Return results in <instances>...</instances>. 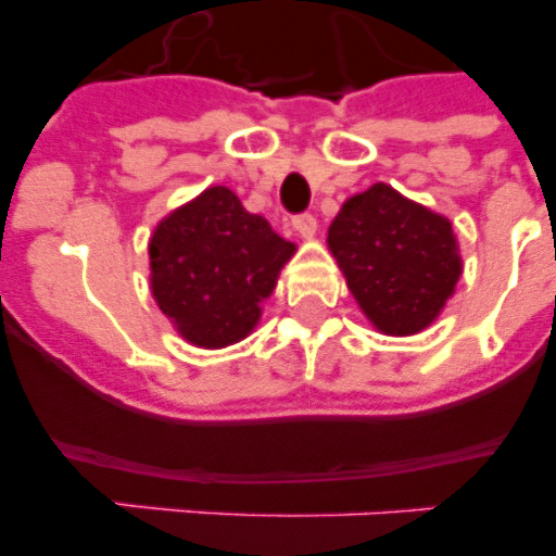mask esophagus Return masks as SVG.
<instances>
[{
    "label": "esophagus",
    "instance_id": "obj_1",
    "mask_svg": "<svg viewBox=\"0 0 556 556\" xmlns=\"http://www.w3.org/2000/svg\"><path fill=\"white\" fill-rule=\"evenodd\" d=\"M292 228L298 230V236H303V239H314V233H317V219H314L312 214H301V217L292 219Z\"/></svg>",
    "mask_w": 556,
    "mask_h": 556
}]
</instances>
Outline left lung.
Wrapping results in <instances>:
<instances>
[{"mask_svg": "<svg viewBox=\"0 0 556 556\" xmlns=\"http://www.w3.org/2000/svg\"><path fill=\"white\" fill-rule=\"evenodd\" d=\"M328 250L362 314L387 337L426 331L462 275L451 219L387 184L342 203L328 228Z\"/></svg>", "mask_w": 556, "mask_h": 556, "instance_id": "left-lung-1", "label": "left lung"}]
</instances>
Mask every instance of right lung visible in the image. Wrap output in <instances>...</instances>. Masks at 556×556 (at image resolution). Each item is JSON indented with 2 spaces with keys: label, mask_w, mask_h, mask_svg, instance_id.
I'll list each match as a JSON object with an SVG mask.
<instances>
[{
  "label": "right lung",
  "mask_w": 556,
  "mask_h": 556,
  "mask_svg": "<svg viewBox=\"0 0 556 556\" xmlns=\"http://www.w3.org/2000/svg\"><path fill=\"white\" fill-rule=\"evenodd\" d=\"M294 250L228 186H208L152 230L150 292L189 345L217 351L253 333Z\"/></svg>",
  "instance_id": "obj_1"
}]
</instances>
